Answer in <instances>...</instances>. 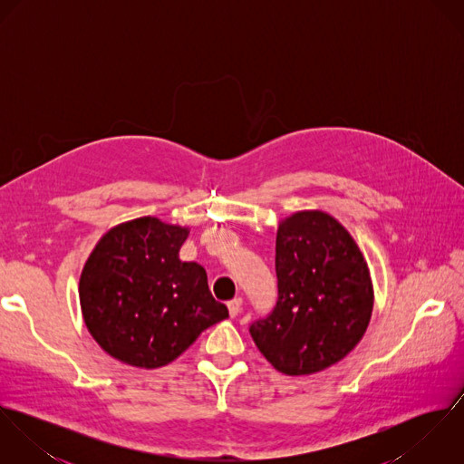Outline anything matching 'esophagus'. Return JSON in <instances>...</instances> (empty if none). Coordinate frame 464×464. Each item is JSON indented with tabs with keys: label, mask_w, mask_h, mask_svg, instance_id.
I'll list each match as a JSON object with an SVG mask.
<instances>
[{
	"label": "esophagus",
	"mask_w": 464,
	"mask_h": 464,
	"mask_svg": "<svg viewBox=\"0 0 464 464\" xmlns=\"http://www.w3.org/2000/svg\"><path fill=\"white\" fill-rule=\"evenodd\" d=\"M243 309V298H234L228 302V313L232 318H236Z\"/></svg>",
	"instance_id": "34e87169"
}]
</instances>
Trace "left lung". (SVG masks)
Here are the masks:
<instances>
[{"label": "left lung", "mask_w": 464, "mask_h": 464, "mask_svg": "<svg viewBox=\"0 0 464 464\" xmlns=\"http://www.w3.org/2000/svg\"><path fill=\"white\" fill-rule=\"evenodd\" d=\"M275 252L276 305L250 334L280 373L322 372L366 332L373 309L370 269L346 228L322 210L285 218Z\"/></svg>", "instance_id": "left-lung-1"}]
</instances>
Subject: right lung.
<instances>
[{
    "mask_svg": "<svg viewBox=\"0 0 464 464\" xmlns=\"http://www.w3.org/2000/svg\"><path fill=\"white\" fill-rule=\"evenodd\" d=\"M189 228L144 216L111 228L80 276V305L96 343L137 368H160L228 318L207 273L179 259Z\"/></svg>",
    "mask_w": 464,
    "mask_h": 464,
    "instance_id": "1",
    "label": "right lung"
}]
</instances>
